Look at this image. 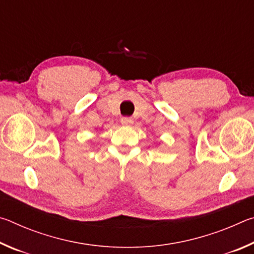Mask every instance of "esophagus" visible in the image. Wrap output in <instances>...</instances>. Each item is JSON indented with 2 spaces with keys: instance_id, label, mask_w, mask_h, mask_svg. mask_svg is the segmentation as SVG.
Listing matches in <instances>:
<instances>
[{
  "instance_id": "obj_1",
  "label": "esophagus",
  "mask_w": 254,
  "mask_h": 254,
  "mask_svg": "<svg viewBox=\"0 0 254 254\" xmlns=\"http://www.w3.org/2000/svg\"><path fill=\"white\" fill-rule=\"evenodd\" d=\"M121 123L124 124V126H130V124L133 123V120L131 118H122Z\"/></svg>"
}]
</instances>
